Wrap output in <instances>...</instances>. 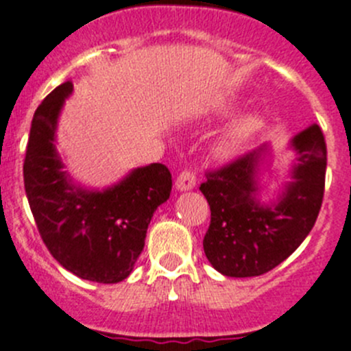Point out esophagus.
I'll list each match as a JSON object with an SVG mask.
<instances>
[{
  "mask_svg": "<svg viewBox=\"0 0 351 351\" xmlns=\"http://www.w3.org/2000/svg\"><path fill=\"white\" fill-rule=\"evenodd\" d=\"M195 184H197V173L193 172L191 169L182 170V172L179 173L178 181H176V188H178L179 191H188V189H193L195 188Z\"/></svg>",
  "mask_w": 351,
  "mask_h": 351,
  "instance_id": "1",
  "label": "esophagus"
}]
</instances>
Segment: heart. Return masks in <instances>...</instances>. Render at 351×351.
Listing matches in <instances>:
<instances>
[{"instance_id": "b5f03b06", "label": "heart", "mask_w": 351, "mask_h": 351, "mask_svg": "<svg viewBox=\"0 0 351 351\" xmlns=\"http://www.w3.org/2000/svg\"><path fill=\"white\" fill-rule=\"evenodd\" d=\"M259 127H261V120L257 117L242 118V120H239L234 125H231L226 134L221 137L219 144H217V151L223 156L233 154L247 139H250L259 130Z\"/></svg>"}]
</instances>
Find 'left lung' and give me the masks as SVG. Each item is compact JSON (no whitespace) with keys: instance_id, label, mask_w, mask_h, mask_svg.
Here are the masks:
<instances>
[{"instance_id":"8db88e82","label":"left lung","mask_w":351,"mask_h":351,"mask_svg":"<svg viewBox=\"0 0 351 351\" xmlns=\"http://www.w3.org/2000/svg\"><path fill=\"white\" fill-rule=\"evenodd\" d=\"M298 162L280 202L265 207L256 200V176L265 146L208 170L200 191L210 205L204 250L226 276H259L285 261L303 243L322 207L327 146L318 125L292 139Z\"/></svg>"}]
</instances>
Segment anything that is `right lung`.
Listing matches in <instances>:
<instances>
[{"instance_id": "obj_1", "label": "right lung", "mask_w": 351, "mask_h": 351, "mask_svg": "<svg viewBox=\"0 0 351 351\" xmlns=\"http://www.w3.org/2000/svg\"><path fill=\"white\" fill-rule=\"evenodd\" d=\"M73 83L51 90L34 111L24 158V188L50 254L83 280L117 284L144 249L147 224L169 200L172 173L163 163L136 169L106 191L71 184L56 153V128Z\"/></svg>"}]
</instances>
